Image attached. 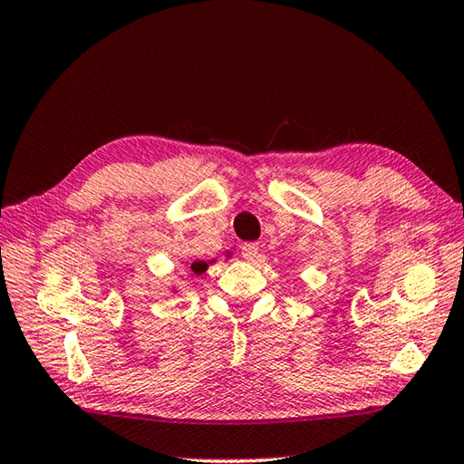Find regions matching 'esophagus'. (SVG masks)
<instances>
[{"mask_svg":"<svg viewBox=\"0 0 464 464\" xmlns=\"http://www.w3.org/2000/svg\"><path fill=\"white\" fill-rule=\"evenodd\" d=\"M241 257L245 261H256L259 257V243H245L241 247Z\"/></svg>","mask_w":464,"mask_h":464,"instance_id":"obj_1","label":"esophagus"}]
</instances>
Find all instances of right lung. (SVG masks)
<instances>
[{
  "label": "right lung",
  "instance_id": "1",
  "mask_svg": "<svg viewBox=\"0 0 464 464\" xmlns=\"http://www.w3.org/2000/svg\"><path fill=\"white\" fill-rule=\"evenodd\" d=\"M207 267H208V266H207L205 261H195L193 266H190V269H193V274H195V276H201V274H205Z\"/></svg>",
  "mask_w": 464,
  "mask_h": 464
}]
</instances>
